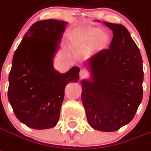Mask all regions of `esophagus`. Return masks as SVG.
<instances>
[{
    "instance_id": "esophagus-1",
    "label": "esophagus",
    "mask_w": 151,
    "mask_h": 151,
    "mask_svg": "<svg viewBox=\"0 0 151 151\" xmlns=\"http://www.w3.org/2000/svg\"><path fill=\"white\" fill-rule=\"evenodd\" d=\"M88 75V73H87L86 70H85L84 68H81L80 71H79V76H80V78H84V77H86Z\"/></svg>"
}]
</instances>
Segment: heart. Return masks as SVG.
I'll list each match as a JSON object with an SVG mask.
<instances>
[{"mask_svg":"<svg viewBox=\"0 0 151 151\" xmlns=\"http://www.w3.org/2000/svg\"><path fill=\"white\" fill-rule=\"evenodd\" d=\"M75 40L77 43L86 45L93 41L92 48L95 50H102L108 45L109 35L105 31H99L96 28H89L78 32Z\"/></svg>","mask_w":151,"mask_h":151,"instance_id":"b5f03b06","label":"heart"}]
</instances>
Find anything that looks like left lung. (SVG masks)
<instances>
[{
  "mask_svg": "<svg viewBox=\"0 0 151 151\" xmlns=\"http://www.w3.org/2000/svg\"><path fill=\"white\" fill-rule=\"evenodd\" d=\"M104 24L113 38L109 48L89 58L92 79L82 81V101L91 127L113 132L134 119L143 99L144 70L139 48L127 29Z\"/></svg>",
  "mask_w": 151,
  "mask_h": 151,
  "instance_id": "8db88e82",
  "label": "left lung"
}]
</instances>
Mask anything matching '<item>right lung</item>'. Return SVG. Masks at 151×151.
Returning a JSON list of instances; mask_svg holds the SVG:
<instances>
[{"label":"right lung","instance_id":"obj_1","mask_svg":"<svg viewBox=\"0 0 151 151\" xmlns=\"http://www.w3.org/2000/svg\"><path fill=\"white\" fill-rule=\"evenodd\" d=\"M66 22L44 20L33 24L16 49L9 73L8 100L16 117L28 127H54L69 82L76 83L79 68L55 71L53 57Z\"/></svg>","mask_w":151,"mask_h":151}]
</instances>
